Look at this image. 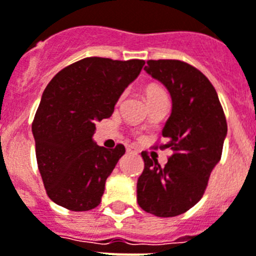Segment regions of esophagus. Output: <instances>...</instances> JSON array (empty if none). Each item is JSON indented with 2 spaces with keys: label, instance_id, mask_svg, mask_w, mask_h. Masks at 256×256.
Here are the masks:
<instances>
[{
  "label": "esophagus",
  "instance_id": "34e87169",
  "mask_svg": "<svg viewBox=\"0 0 256 256\" xmlns=\"http://www.w3.org/2000/svg\"><path fill=\"white\" fill-rule=\"evenodd\" d=\"M126 151H128V154H136V152H138V150H136L134 146H128V147L126 148Z\"/></svg>",
  "mask_w": 256,
  "mask_h": 256
}]
</instances>
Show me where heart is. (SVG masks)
Segmentation results:
<instances>
[{
    "label": "heart",
    "instance_id": "1",
    "mask_svg": "<svg viewBox=\"0 0 256 256\" xmlns=\"http://www.w3.org/2000/svg\"><path fill=\"white\" fill-rule=\"evenodd\" d=\"M165 94L164 90H161L158 87H148L147 88V98H152V96H156V95H162Z\"/></svg>",
    "mask_w": 256,
    "mask_h": 256
}]
</instances>
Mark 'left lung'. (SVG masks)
Wrapping results in <instances>:
<instances>
[{
	"label": "left lung",
	"mask_w": 256,
	"mask_h": 256,
	"mask_svg": "<svg viewBox=\"0 0 256 256\" xmlns=\"http://www.w3.org/2000/svg\"><path fill=\"white\" fill-rule=\"evenodd\" d=\"M146 72L170 92L172 114L162 128L173 154L165 166L142 152L144 169L136 184L142 210L158 218L184 214L200 200L221 158L228 124L218 92L196 68L180 60H150Z\"/></svg>",
	"instance_id": "1"
}]
</instances>
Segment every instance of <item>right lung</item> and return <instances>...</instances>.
Masks as SVG:
<instances>
[{"mask_svg": "<svg viewBox=\"0 0 256 256\" xmlns=\"http://www.w3.org/2000/svg\"><path fill=\"white\" fill-rule=\"evenodd\" d=\"M143 60L87 57L54 75L32 122L36 158L46 194L70 211L98 207L105 181L124 154L92 140L96 122L109 118L124 90L140 72Z\"/></svg>", "mask_w": 256, "mask_h": 256, "instance_id": "obj_1", "label": "right lung"}]
</instances>
